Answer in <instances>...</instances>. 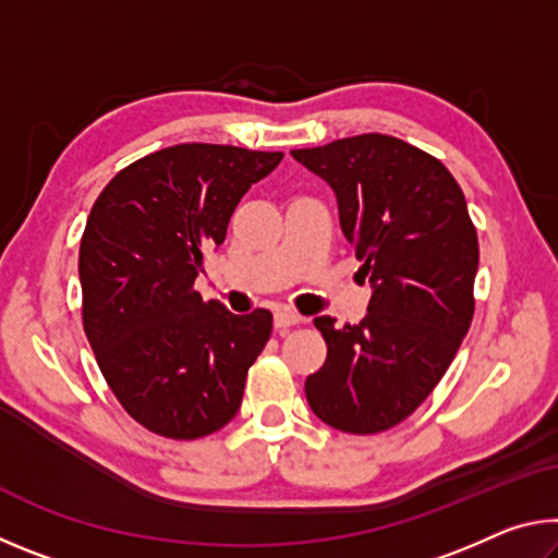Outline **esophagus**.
Returning a JSON list of instances; mask_svg holds the SVG:
<instances>
[{
  "instance_id": "34e87169",
  "label": "esophagus",
  "mask_w": 558,
  "mask_h": 558,
  "mask_svg": "<svg viewBox=\"0 0 558 558\" xmlns=\"http://www.w3.org/2000/svg\"><path fill=\"white\" fill-rule=\"evenodd\" d=\"M302 323V317L298 313H292V310L282 307V310H276V327L278 329H286V327H295Z\"/></svg>"
}]
</instances>
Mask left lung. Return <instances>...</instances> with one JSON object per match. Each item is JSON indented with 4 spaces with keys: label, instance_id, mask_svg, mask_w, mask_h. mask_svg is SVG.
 Instances as JSON below:
<instances>
[{
    "label": "left lung",
    "instance_id": "obj_1",
    "mask_svg": "<svg viewBox=\"0 0 558 558\" xmlns=\"http://www.w3.org/2000/svg\"><path fill=\"white\" fill-rule=\"evenodd\" d=\"M290 155L332 186L372 286L359 325L315 317L327 359L307 403L337 430L381 433L428 399L470 329L480 248L465 194L436 157L379 132Z\"/></svg>",
    "mask_w": 558,
    "mask_h": 558
}]
</instances>
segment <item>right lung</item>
Listing matches in <instances>:
<instances>
[{
	"mask_svg": "<svg viewBox=\"0 0 558 558\" xmlns=\"http://www.w3.org/2000/svg\"><path fill=\"white\" fill-rule=\"evenodd\" d=\"M280 159L174 145L122 169L93 204L78 253L83 329L122 409L157 436L204 438L241 409L272 315H233L194 280L241 196Z\"/></svg>",
	"mask_w": 558,
	"mask_h": 558,
	"instance_id": "add662e5",
	"label": "right lung"
}]
</instances>
